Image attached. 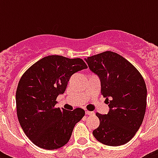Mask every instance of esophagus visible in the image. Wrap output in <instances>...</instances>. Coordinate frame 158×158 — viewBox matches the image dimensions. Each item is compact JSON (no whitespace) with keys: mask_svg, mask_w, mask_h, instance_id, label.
<instances>
[{"mask_svg":"<svg viewBox=\"0 0 158 158\" xmlns=\"http://www.w3.org/2000/svg\"><path fill=\"white\" fill-rule=\"evenodd\" d=\"M85 113H86V115H94V112L93 111H89V110H85Z\"/></svg>","mask_w":158,"mask_h":158,"instance_id":"1","label":"esophagus"}]
</instances>
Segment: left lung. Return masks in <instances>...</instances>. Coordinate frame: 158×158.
<instances>
[{
	"label": "left lung",
	"mask_w": 158,
	"mask_h": 158,
	"mask_svg": "<svg viewBox=\"0 0 158 158\" xmlns=\"http://www.w3.org/2000/svg\"><path fill=\"white\" fill-rule=\"evenodd\" d=\"M90 70L99 77L101 94L110 108L98 112L100 125L93 131L97 140L108 146H120L135 135L144 118L147 88L139 70L113 52H104L85 59Z\"/></svg>",
	"instance_id": "left-lung-1"
}]
</instances>
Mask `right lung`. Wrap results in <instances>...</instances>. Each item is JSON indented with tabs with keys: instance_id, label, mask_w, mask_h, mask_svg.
<instances>
[{
	"instance_id": "add662e5",
	"label": "right lung",
	"mask_w": 158,
	"mask_h": 158,
	"mask_svg": "<svg viewBox=\"0 0 158 158\" xmlns=\"http://www.w3.org/2000/svg\"><path fill=\"white\" fill-rule=\"evenodd\" d=\"M87 68L80 58L52 55L39 60L22 75L16 90L17 116L24 134L38 147H63L75 124L84 116L82 108L66 110L55 106L72 74Z\"/></svg>"
}]
</instances>
